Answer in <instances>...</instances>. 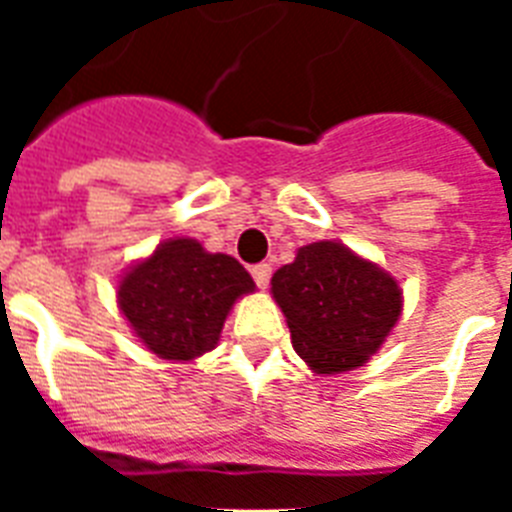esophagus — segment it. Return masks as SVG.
Returning <instances> with one entry per match:
<instances>
[{"instance_id": "34e87169", "label": "esophagus", "mask_w": 512, "mask_h": 512, "mask_svg": "<svg viewBox=\"0 0 512 512\" xmlns=\"http://www.w3.org/2000/svg\"><path fill=\"white\" fill-rule=\"evenodd\" d=\"M271 265L268 263H257L255 268H252V279H255V284L260 289H265L268 287V284H271Z\"/></svg>"}]
</instances>
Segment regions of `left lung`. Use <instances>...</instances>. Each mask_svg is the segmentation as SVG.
I'll return each mask as SVG.
<instances>
[{
  "label": "left lung",
  "mask_w": 512,
  "mask_h": 512,
  "mask_svg": "<svg viewBox=\"0 0 512 512\" xmlns=\"http://www.w3.org/2000/svg\"><path fill=\"white\" fill-rule=\"evenodd\" d=\"M271 289L297 356L319 374L364 364L401 316L396 279L335 241L300 249L273 273Z\"/></svg>",
  "instance_id": "obj_1"
}]
</instances>
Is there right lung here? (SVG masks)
<instances>
[{"label":"right lung","mask_w":512,"mask_h":512,"mask_svg":"<svg viewBox=\"0 0 512 512\" xmlns=\"http://www.w3.org/2000/svg\"><path fill=\"white\" fill-rule=\"evenodd\" d=\"M252 289V276L231 255L170 239L124 276L119 308L156 356L191 361L215 348L231 305Z\"/></svg>","instance_id":"obj_1"}]
</instances>
